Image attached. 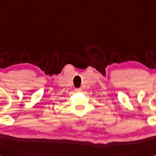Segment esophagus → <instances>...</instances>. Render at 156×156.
I'll list each match as a JSON object with an SVG mask.
<instances>
[{
	"label": "esophagus",
	"instance_id": "obj_1",
	"mask_svg": "<svg viewBox=\"0 0 156 156\" xmlns=\"http://www.w3.org/2000/svg\"><path fill=\"white\" fill-rule=\"evenodd\" d=\"M82 90V88H78V89H76V91H81Z\"/></svg>",
	"mask_w": 156,
	"mask_h": 156
}]
</instances>
